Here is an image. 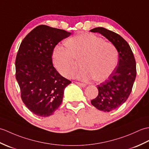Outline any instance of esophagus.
Instances as JSON below:
<instances>
[{"mask_svg": "<svg viewBox=\"0 0 149 149\" xmlns=\"http://www.w3.org/2000/svg\"><path fill=\"white\" fill-rule=\"evenodd\" d=\"M76 84H77L78 85L80 86V87H86V84L80 83V82H76Z\"/></svg>", "mask_w": 149, "mask_h": 149, "instance_id": "esophagus-1", "label": "esophagus"}]
</instances>
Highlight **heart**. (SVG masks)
Here are the masks:
<instances>
[{
    "mask_svg": "<svg viewBox=\"0 0 149 149\" xmlns=\"http://www.w3.org/2000/svg\"><path fill=\"white\" fill-rule=\"evenodd\" d=\"M67 47L57 46L52 54L53 62L59 73L71 77L81 61V67L76 77L88 81L107 80L118 64V52L110 42L92 34H81L68 39Z\"/></svg>",
    "mask_w": 149,
    "mask_h": 149,
    "instance_id": "b5f03b06",
    "label": "heart"
}]
</instances>
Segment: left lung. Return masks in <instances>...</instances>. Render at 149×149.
<instances>
[{
  "instance_id": "left-lung-1",
  "label": "left lung",
  "mask_w": 149,
  "mask_h": 149,
  "mask_svg": "<svg viewBox=\"0 0 149 149\" xmlns=\"http://www.w3.org/2000/svg\"><path fill=\"white\" fill-rule=\"evenodd\" d=\"M90 31L100 33L108 39L118 53L117 68L107 80L97 85V96L91 101L99 110L108 112L120 107L130 96L136 76V61L130 45L120 35L103 27Z\"/></svg>"
}]
</instances>
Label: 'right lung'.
<instances>
[{"mask_svg":"<svg viewBox=\"0 0 149 149\" xmlns=\"http://www.w3.org/2000/svg\"><path fill=\"white\" fill-rule=\"evenodd\" d=\"M71 32L41 25L23 39L15 61L16 78L22 100L39 117L52 115L62 101L65 88L71 83L54 67L52 55L59 42Z\"/></svg>","mask_w":149,"mask_h":149,"instance_id":"add662e5","label":"right lung"}]
</instances>
